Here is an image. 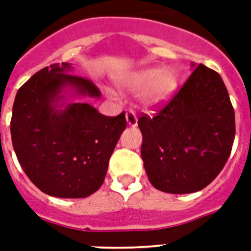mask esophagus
I'll return each mask as SVG.
<instances>
[{"label": "esophagus", "instance_id": "34e87169", "mask_svg": "<svg viewBox=\"0 0 251 251\" xmlns=\"http://www.w3.org/2000/svg\"><path fill=\"white\" fill-rule=\"evenodd\" d=\"M126 121L130 126H135L138 124V117L134 110H127L126 112Z\"/></svg>", "mask_w": 251, "mask_h": 251}]
</instances>
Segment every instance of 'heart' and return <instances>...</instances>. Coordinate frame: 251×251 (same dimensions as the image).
Segmentation results:
<instances>
[{
    "instance_id": "1",
    "label": "heart",
    "mask_w": 251,
    "mask_h": 251,
    "mask_svg": "<svg viewBox=\"0 0 251 251\" xmlns=\"http://www.w3.org/2000/svg\"><path fill=\"white\" fill-rule=\"evenodd\" d=\"M177 80L171 70L147 68L134 73L126 79L130 90H143V100L147 104H159L167 100L176 88Z\"/></svg>"
}]
</instances>
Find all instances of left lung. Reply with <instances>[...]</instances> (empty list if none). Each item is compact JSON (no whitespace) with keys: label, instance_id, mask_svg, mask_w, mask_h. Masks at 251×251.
I'll list each match as a JSON object with an SVG mask.
<instances>
[{"label":"left lung","instance_id":"1","mask_svg":"<svg viewBox=\"0 0 251 251\" xmlns=\"http://www.w3.org/2000/svg\"><path fill=\"white\" fill-rule=\"evenodd\" d=\"M138 126L150 182L171 194L195 193L210 185L226 165L236 134L226 84L202 64L156 113L142 114Z\"/></svg>","mask_w":251,"mask_h":251}]
</instances>
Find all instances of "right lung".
<instances>
[{"mask_svg": "<svg viewBox=\"0 0 251 251\" xmlns=\"http://www.w3.org/2000/svg\"><path fill=\"white\" fill-rule=\"evenodd\" d=\"M70 69L68 62L47 66L18 90L10 131L18 161L35 186L52 197L86 198L104 182L126 118L125 112L104 116L87 102L57 109L66 86L100 96L96 84Z\"/></svg>", "mask_w": 251, "mask_h": 251, "instance_id": "add662e5", "label": "right lung"}]
</instances>
